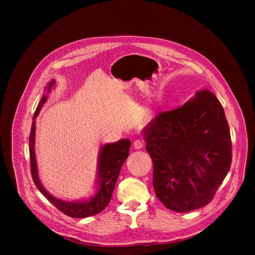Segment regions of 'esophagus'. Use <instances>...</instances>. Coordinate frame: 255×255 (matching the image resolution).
Segmentation results:
<instances>
[{
  "label": "esophagus",
  "mask_w": 255,
  "mask_h": 255,
  "mask_svg": "<svg viewBox=\"0 0 255 255\" xmlns=\"http://www.w3.org/2000/svg\"><path fill=\"white\" fill-rule=\"evenodd\" d=\"M133 146L135 149H141L144 146V141L141 139H136L133 142Z\"/></svg>",
  "instance_id": "1"
}]
</instances>
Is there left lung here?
<instances>
[{
  "instance_id": "1",
  "label": "left lung",
  "mask_w": 255,
  "mask_h": 255,
  "mask_svg": "<svg viewBox=\"0 0 255 255\" xmlns=\"http://www.w3.org/2000/svg\"><path fill=\"white\" fill-rule=\"evenodd\" d=\"M142 134L159 201L178 213L208 205L232 160L229 126L216 96L197 92L185 105L155 116Z\"/></svg>"
}]
</instances>
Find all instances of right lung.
Instances as JSON below:
<instances>
[{"instance_id": "add662e5", "label": "right lung", "mask_w": 255, "mask_h": 255, "mask_svg": "<svg viewBox=\"0 0 255 255\" xmlns=\"http://www.w3.org/2000/svg\"><path fill=\"white\" fill-rule=\"evenodd\" d=\"M55 85V81L52 80L48 83L45 88L46 94H43L41 101L38 104L37 109L33 116V122L31 127V132L29 136V153H30V165H31V175L35 186L40 191V193L53 204L60 212L71 217V218H86L94 216L102 212L108 204L110 203L115 185L122 168L123 163L129 155V149L131 142L128 139H121L115 143L105 144L101 147L98 160V189L94 197L86 201H76L66 202L59 200L52 195H50L45 188H43L38 176L37 163L35 157V119L38 116L42 106L47 100V95L51 91L52 86Z\"/></svg>"}]
</instances>
